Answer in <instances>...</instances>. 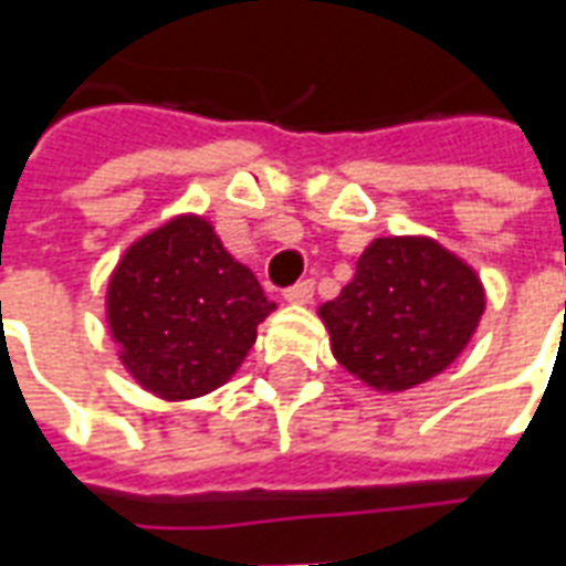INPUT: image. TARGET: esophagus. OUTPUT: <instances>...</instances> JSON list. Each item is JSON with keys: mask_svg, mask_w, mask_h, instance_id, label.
<instances>
[{"mask_svg": "<svg viewBox=\"0 0 566 566\" xmlns=\"http://www.w3.org/2000/svg\"><path fill=\"white\" fill-rule=\"evenodd\" d=\"M312 296H315V284L300 282L284 291V303H291V306H308V303H312Z\"/></svg>", "mask_w": 566, "mask_h": 566, "instance_id": "obj_1", "label": "esophagus"}]
</instances>
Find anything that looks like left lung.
<instances>
[{
  "label": "left lung",
  "mask_w": 566,
  "mask_h": 566,
  "mask_svg": "<svg viewBox=\"0 0 566 566\" xmlns=\"http://www.w3.org/2000/svg\"><path fill=\"white\" fill-rule=\"evenodd\" d=\"M485 312V284L430 235H381L355 279L318 308L333 357L381 394L424 385L451 367Z\"/></svg>",
  "instance_id": "8db88e82"
}]
</instances>
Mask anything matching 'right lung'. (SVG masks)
<instances>
[{
    "instance_id": "1",
    "label": "right lung",
    "mask_w": 566,
    "mask_h": 566,
    "mask_svg": "<svg viewBox=\"0 0 566 566\" xmlns=\"http://www.w3.org/2000/svg\"><path fill=\"white\" fill-rule=\"evenodd\" d=\"M275 303L202 214H175L124 251L105 291L117 357L145 391L181 403L230 381Z\"/></svg>"
}]
</instances>
